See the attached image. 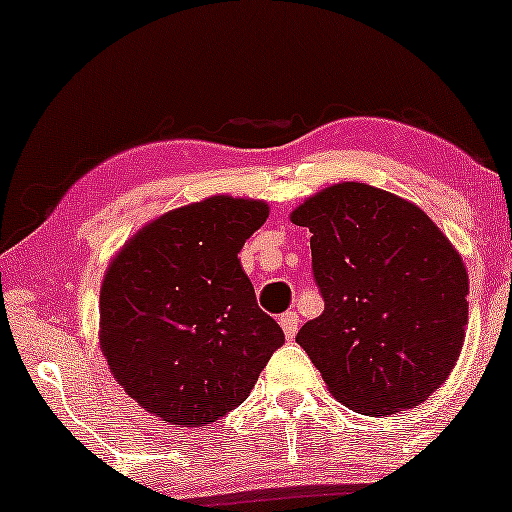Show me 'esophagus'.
Masks as SVG:
<instances>
[{"label":"esophagus","instance_id":"esophagus-1","mask_svg":"<svg viewBox=\"0 0 512 512\" xmlns=\"http://www.w3.org/2000/svg\"><path fill=\"white\" fill-rule=\"evenodd\" d=\"M298 324H300V319H298L296 312H284L282 317H279V326H282V331H284V335H286V338H289V340L296 338Z\"/></svg>","mask_w":512,"mask_h":512}]
</instances>
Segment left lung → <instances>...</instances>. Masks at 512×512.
Segmentation results:
<instances>
[{
  "instance_id": "left-lung-1",
  "label": "left lung",
  "mask_w": 512,
  "mask_h": 512,
  "mask_svg": "<svg viewBox=\"0 0 512 512\" xmlns=\"http://www.w3.org/2000/svg\"><path fill=\"white\" fill-rule=\"evenodd\" d=\"M310 228L324 312L296 335L342 405L370 417L422 403L466 338L468 272L436 223L394 193L342 181L293 209Z\"/></svg>"
}]
</instances>
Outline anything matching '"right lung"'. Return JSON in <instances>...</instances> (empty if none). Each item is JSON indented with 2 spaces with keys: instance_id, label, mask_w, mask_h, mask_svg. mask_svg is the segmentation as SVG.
Returning a JSON list of instances; mask_svg holds the SVG:
<instances>
[{
  "instance_id": "add662e5",
  "label": "right lung",
  "mask_w": 512,
  "mask_h": 512,
  "mask_svg": "<svg viewBox=\"0 0 512 512\" xmlns=\"http://www.w3.org/2000/svg\"><path fill=\"white\" fill-rule=\"evenodd\" d=\"M263 200L212 198L137 230L104 272L100 347L125 394L167 424L205 426L235 410L284 345L244 275Z\"/></svg>"
}]
</instances>
